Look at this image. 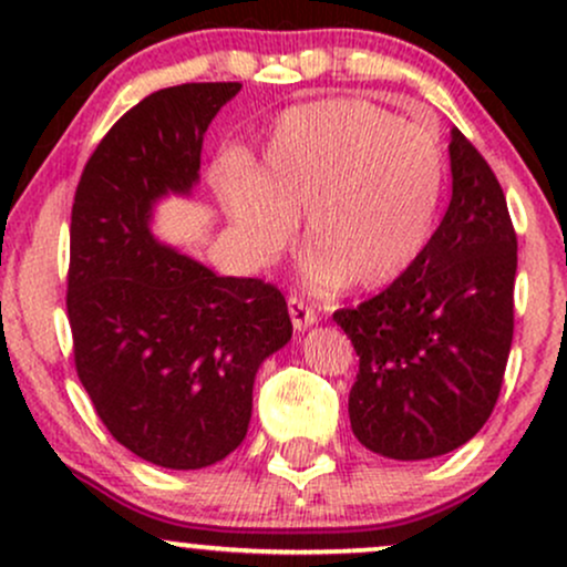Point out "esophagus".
<instances>
[{"instance_id": "34e87169", "label": "esophagus", "mask_w": 567, "mask_h": 567, "mask_svg": "<svg viewBox=\"0 0 567 567\" xmlns=\"http://www.w3.org/2000/svg\"><path fill=\"white\" fill-rule=\"evenodd\" d=\"M288 311H290L292 328H296V330H306V328H311V324L317 322V311L311 309V306L306 303L303 298L290 296L288 298Z\"/></svg>"}]
</instances>
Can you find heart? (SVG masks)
Listing matches in <instances>:
<instances>
[{
    "mask_svg": "<svg viewBox=\"0 0 567 567\" xmlns=\"http://www.w3.org/2000/svg\"><path fill=\"white\" fill-rule=\"evenodd\" d=\"M442 188L445 152L432 127L336 97L288 109L258 171L224 175L218 197L252 261L282 256L306 216L311 275L375 290L419 261Z\"/></svg>",
    "mask_w": 567,
    "mask_h": 567,
    "instance_id": "1",
    "label": "heart"
}]
</instances>
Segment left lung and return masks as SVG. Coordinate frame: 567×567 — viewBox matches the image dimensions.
Listing matches in <instances>:
<instances>
[{
  "label": "left lung",
  "mask_w": 567,
  "mask_h": 567,
  "mask_svg": "<svg viewBox=\"0 0 567 567\" xmlns=\"http://www.w3.org/2000/svg\"><path fill=\"white\" fill-rule=\"evenodd\" d=\"M453 194L424 252L400 279L336 324L360 373L349 421L368 451L437 458L470 442L496 408L514 333V234L483 154L451 130Z\"/></svg>",
  "instance_id": "1"
}]
</instances>
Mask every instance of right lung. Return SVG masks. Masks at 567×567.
Returning <instances> with one entry per match:
<instances>
[{
  "mask_svg": "<svg viewBox=\"0 0 567 567\" xmlns=\"http://www.w3.org/2000/svg\"><path fill=\"white\" fill-rule=\"evenodd\" d=\"M239 90L192 82L143 97L97 143L71 207L76 373L112 437L165 470L239 447L258 368L292 336L275 285L218 277L152 231L162 199L192 197L207 127Z\"/></svg>",
  "mask_w": 567,
  "mask_h": 567,
  "instance_id": "1",
  "label": "right lung"
}]
</instances>
